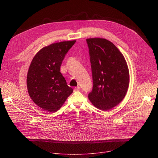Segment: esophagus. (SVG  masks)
I'll use <instances>...</instances> for the list:
<instances>
[{"label": "esophagus", "mask_w": 158, "mask_h": 158, "mask_svg": "<svg viewBox=\"0 0 158 158\" xmlns=\"http://www.w3.org/2000/svg\"><path fill=\"white\" fill-rule=\"evenodd\" d=\"M80 89H81L80 87L77 86V87H76L74 90V91H80Z\"/></svg>", "instance_id": "1"}]
</instances>
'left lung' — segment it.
Returning a JSON list of instances; mask_svg holds the SVG:
<instances>
[{
	"label": "left lung",
	"instance_id": "8db88e82",
	"mask_svg": "<svg viewBox=\"0 0 158 158\" xmlns=\"http://www.w3.org/2000/svg\"><path fill=\"white\" fill-rule=\"evenodd\" d=\"M91 64L93 87L88 98L98 109L108 110L125 97L129 73L124 57L114 44L102 38L86 39Z\"/></svg>",
	"mask_w": 158,
	"mask_h": 158
}]
</instances>
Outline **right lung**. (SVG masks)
Returning <instances> with one entry per match:
<instances>
[{
	"label": "right lung",
	"mask_w": 158,
	"mask_h": 158,
	"mask_svg": "<svg viewBox=\"0 0 158 158\" xmlns=\"http://www.w3.org/2000/svg\"><path fill=\"white\" fill-rule=\"evenodd\" d=\"M76 42L63 41L44 47L31 63L27 76L28 93L34 102L44 110L56 112L73 92L60 73V67Z\"/></svg>",
	"instance_id": "obj_1"
}]
</instances>
